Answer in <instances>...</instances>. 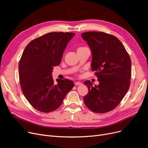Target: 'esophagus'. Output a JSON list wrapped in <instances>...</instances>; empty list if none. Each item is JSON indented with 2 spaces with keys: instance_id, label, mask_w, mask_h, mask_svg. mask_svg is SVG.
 <instances>
[{
  "instance_id": "esophagus-1",
  "label": "esophagus",
  "mask_w": 148,
  "mask_h": 148,
  "mask_svg": "<svg viewBox=\"0 0 148 148\" xmlns=\"http://www.w3.org/2000/svg\"><path fill=\"white\" fill-rule=\"evenodd\" d=\"M74 84H75V85H76V86L82 85V83L80 82H76L74 83Z\"/></svg>"
}]
</instances>
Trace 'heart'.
<instances>
[{"label": "heart", "mask_w": 148, "mask_h": 148, "mask_svg": "<svg viewBox=\"0 0 148 148\" xmlns=\"http://www.w3.org/2000/svg\"><path fill=\"white\" fill-rule=\"evenodd\" d=\"M80 48H82V47H80V48H79L78 49H80Z\"/></svg>", "instance_id": "1"}]
</instances>
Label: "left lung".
I'll return each mask as SVG.
<instances>
[{"instance_id":"8db88e82","label":"left lung","mask_w":148,"mask_h":148,"mask_svg":"<svg viewBox=\"0 0 148 148\" xmlns=\"http://www.w3.org/2000/svg\"><path fill=\"white\" fill-rule=\"evenodd\" d=\"M92 53L91 68L97 77L99 85L84 82L88 93L85 104L96 113H106L117 107L127 92L131 77V61L123 45L114 36L103 32L82 34Z\"/></svg>"}]
</instances>
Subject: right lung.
<instances>
[{"label": "right lung", "instance_id": "obj_1", "mask_svg": "<svg viewBox=\"0 0 148 148\" xmlns=\"http://www.w3.org/2000/svg\"><path fill=\"white\" fill-rule=\"evenodd\" d=\"M74 33L53 32L31 41L25 48L18 64L22 92L36 110L42 112L56 110L74 83L68 79H57L52 72L59 65Z\"/></svg>", "mask_w": 148, "mask_h": 148}]
</instances>
